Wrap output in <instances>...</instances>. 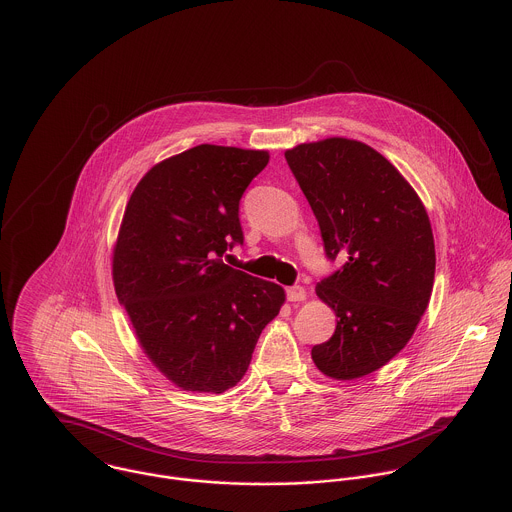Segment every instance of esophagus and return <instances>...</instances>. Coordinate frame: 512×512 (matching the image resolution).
<instances>
[{
    "label": "esophagus",
    "mask_w": 512,
    "mask_h": 512,
    "mask_svg": "<svg viewBox=\"0 0 512 512\" xmlns=\"http://www.w3.org/2000/svg\"><path fill=\"white\" fill-rule=\"evenodd\" d=\"M286 295H288L290 301H303V299L307 297V293H305V290H303L301 286H290V288L286 290Z\"/></svg>",
    "instance_id": "1"
}]
</instances>
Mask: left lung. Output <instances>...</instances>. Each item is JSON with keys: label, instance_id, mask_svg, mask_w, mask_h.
<instances>
[{"label": "left lung", "instance_id": "left-lung-1", "mask_svg": "<svg viewBox=\"0 0 512 512\" xmlns=\"http://www.w3.org/2000/svg\"><path fill=\"white\" fill-rule=\"evenodd\" d=\"M286 161L327 258L343 262L315 288L337 327L311 359L331 378H361L406 347L430 303L436 246L428 213L398 169L363 142L301 144Z\"/></svg>", "mask_w": 512, "mask_h": 512}]
</instances>
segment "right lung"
I'll return each instance as SVG.
<instances>
[{
	"label": "right lung",
	"instance_id": "add662e5",
	"mask_svg": "<svg viewBox=\"0 0 512 512\" xmlns=\"http://www.w3.org/2000/svg\"><path fill=\"white\" fill-rule=\"evenodd\" d=\"M268 161L258 149L191 147L151 167L126 205L116 295L149 361L183 390L220 394L240 382L286 299L222 262L244 242L240 199Z\"/></svg>",
	"mask_w": 512,
	"mask_h": 512
}]
</instances>
